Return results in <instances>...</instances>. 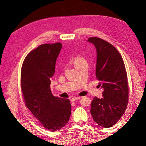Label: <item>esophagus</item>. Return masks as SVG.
<instances>
[{
    "label": "esophagus",
    "instance_id": "1",
    "mask_svg": "<svg viewBox=\"0 0 146 146\" xmlns=\"http://www.w3.org/2000/svg\"><path fill=\"white\" fill-rule=\"evenodd\" d=\"M80 97H73V98H71V102H74L75 100H79V99H80Z\"/></svg>",
    "mask_w": 146,
    "mask_h": 146
}]
</instances>
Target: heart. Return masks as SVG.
Wrapping results in <instances>:
<instances>
[{"instance_id": "1", "label": "heart", "mask_w": 146, "mask_h": 146, "mask_svg": "<svg viewBox=\"0 0 146 146\" xmlns=\"http://www.w3.org/2000/svg\"><path fill=\"white\" fill-rule=\"evenodd\" d=\"M85 60L83 57L80 56H76L74 58V64L76 66V65L78 64V63H81L82 61H85Z\"/></svg>"}]
</instances>
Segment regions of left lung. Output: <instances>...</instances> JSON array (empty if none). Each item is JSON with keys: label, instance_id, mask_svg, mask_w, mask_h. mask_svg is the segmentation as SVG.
<instances>
[{"label": "left lung", "instance_id": "obj_1", "mask_svg": "<svg viewBox=\"0 0 146 146\" xmlns=\"http://www.w3.org/2000/svg\"><path fill=\"white\" fill-rule=\"evenodd\" d=\"M97 52L96 77L104 90L103 98L95 97L90 112L99 125L108 128L120 119L127 107L129 85L125 64L119 51L109 42L97 37L89 38Z\"/></svg>", "mask_w": 146, "mask_h": 146}]
</instances>
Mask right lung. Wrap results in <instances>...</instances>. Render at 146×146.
Masks as SVG:
<instances>
[{
  "mask_svg": "<svg viewBox=\"0 0 146 146\" xmlns=\"http://www.w3.org/2000/svg\"><path fill=\"white\" fill-rule=\"evenodd\" d=\"M62 45L42 44L29 52L21 68V87L27 108L48 131L54 132L66 124L71 106L68 98L56 97L51 91V78Z\"/></svg>",
  "mask_w": 146,
  "mask_h": 146,
  "instance_id": "obj_1",
  "label": "right lung"
}]
</instances>
